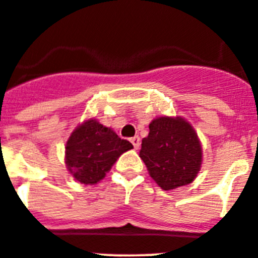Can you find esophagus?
Returning a JSON list of instances; mask_svg holds the SVG:
<instances>
[{
  "label": "esophagus",
  "instance_id": "obj_1",
  "mask_svg": "<svg viewBox=\"0 0 258 258\" xmlns=\"http://www.w3.org/2000/svg\"><path fill=\"white\" fill-rule=\"evenodd\" d=\"M131 142L136 149H138L141 147V138L139 137H133V138H131Z\"/></svg>",
  "mask_w": 258,
  "mask_h": 258
}]
</instances>
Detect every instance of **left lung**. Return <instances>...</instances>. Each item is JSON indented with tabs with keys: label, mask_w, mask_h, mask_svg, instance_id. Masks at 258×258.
<instances>
[{
	"label": "left lung",
	"mask_w": 258,
	"mask_h": 258,
	"mask_svg": "<svg viewBox=\"0 0 258 258\" xmlns=\"http://www.w3.org/2000/svg\"><path fill=\"white\" fill-rule=\"evenodd\" d=\"M139 157L149 176L163 190L188 185L203 164V148L192 125L181 116H158L142 139Z\"/></svg>",
	"instance_id": "8db88e82"
}]
</instances>
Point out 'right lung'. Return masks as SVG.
<instances>
[{
    "label": "right lung",
    "instance_id": "obj_1",
    "mask_svg": "<svg viewBox=\"0 0 258 258\" xmlns=\"http://www.w3.org/2000/svg\"><path fill=\"white\" fill-rule=\"evenodd\" d=\"M132 148L133 144L119 138L111 127L90 117L75 127L66 143V167L78 182L96 185L116 159Z\"/></svg>",
    "mask_w": 258,
    "mask_h": 258
}]
</instances>
